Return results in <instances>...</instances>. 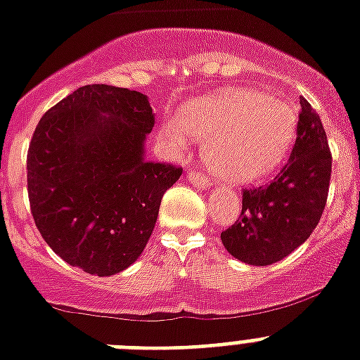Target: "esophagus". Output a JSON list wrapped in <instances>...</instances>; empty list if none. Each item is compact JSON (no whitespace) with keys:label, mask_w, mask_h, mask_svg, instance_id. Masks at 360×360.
<instances>
[{"label":"esophagus","mask_w":360,"mask_h":360,"mask_svg":"<svg viewBox=\"0 0 360 360\" xmlns=\"http://www.w3.org/2000/svg\"><path fill=\"white\" fill-rule=\"evenodd\" d=\"M186 179H188L194 186H198V188L207 190V188H210V186H212V183L207 179L205 175L200 174V172H188V174H186Z\"/></svg>","instance_id":"34e87169"}]
</instances>
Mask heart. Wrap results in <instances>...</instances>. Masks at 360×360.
Wrapping results in <instances>:
<instances>
[{
    "label": "heart",
    "mask_w": 360,
    "mask_h": 360,
    "mask_svg": "<svg viewBox=\"0 0 360 360\" xmlns=\"http://www.w3.org/2000/svg\"><path fill=\"white\" fill-rule=\"evenodd\" d=\"M297 129L296 107L257 89H227L190 99L166 133L179 148L207 139L205 157L218 174L251 183L276 170Z\"/></svg>",
    "instance_id": "b5f03b06"
}]
</instances>
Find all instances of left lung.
Returning <instances> with one entry per match:
<instances>
[{
	"mask_svg": "<svg viewBox=\"0 0 360 360\" xmlns=\"http://www.w3.org/2000/svg\"><path fill=\"white\" fill-rule=\"evenodd\" d=\"M296 144L270 185L242 192L240 218L221 233V244L238 261L268 266L311 236L326 209L331 151L322 120L300 99Z\"/></svg>",
	"mask_w": 360,
	"mask_h": 360,
	"instance_id": "1",
	"label": "left lung"
}]
</instances>
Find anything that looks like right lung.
<instances>
[{"instance_id": "1", "label": "right lung", "mask_w": 360, "mask_h": 360, "mask_svg": "<svg viewBox=\"0 0 360 360\" xmlns=\"http://www.w3.org/2000/svg\"><path fill=\"white\" fill-rule=\"evenodd\" d=\"M155 124L148 96L86 84L44 114L27 153L40 235L60 259L114 276L144 251L162 195L181 168L146 160Z\"/></svg>"}]
</instances>
